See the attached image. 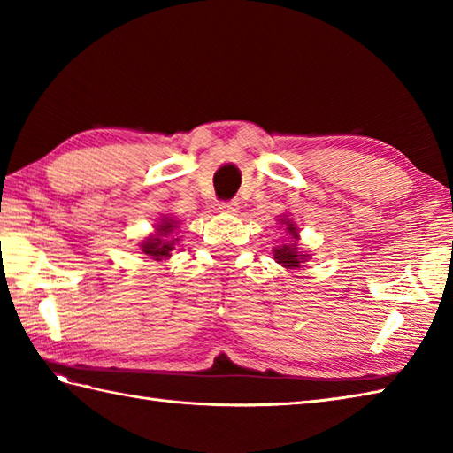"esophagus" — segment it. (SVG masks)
<instances>
[{"mask_svg": "<svg viewBox=\"0 0 453 453\" xmlns=\"http://www.w3.org/2000/svg\"><path fill=\"white\" fill-rule=\"evenodd\" d=\"M219 211H224V214H234V211L239 210V202L237 200H229V202H221L218 206Z\"/></svg>", "mask_w": 453, "mask_h": 453, "instance_id": "34e87169", "label": "esophagus"}]
</instances>
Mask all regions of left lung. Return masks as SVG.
Here are the masks:
<instances>
[{
    "label": "left lung",
    "mask_w": 453,
    "mask_h": 453,
    "mask_svg": "<svg viewBox=\"0 0 453 453\" xmlns=\"http://www.w3.org/2000/svg\"><path fill=\"white\" fill-rule=\"evenodd\" d=\"M280 224L286 226V232L290 234L292 239L296 242V239H297V227H296L294 221L290 218L282 216ZM294 242L292 243H284V245L274 249V261L278 265H282L284 268H300L302 263H305V258L310 257V255H303L300 251V247H297V243H294Z\"/></svg>",
    "instance_id": "left-lung-1"
}]
</instances>
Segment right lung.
<instances>
[{"label":"right lung","mask_w":453,"mask_h":453,"mask_svg":"<svg viewBox=\"0 0 453 453\" xmlns=\"http://www.w3.org/2000/svg\"><path fill=\"white\" fill-rule=\"evenodd\" d=\"M179 227V221L175 218H163L156 226V234L143 239L140 245L142 255H146L153 261H163V258H169L171 251L175 249L179 237H171L173 232Z\"/></svg>","instance_id":"add662e5"}]
</instances>
